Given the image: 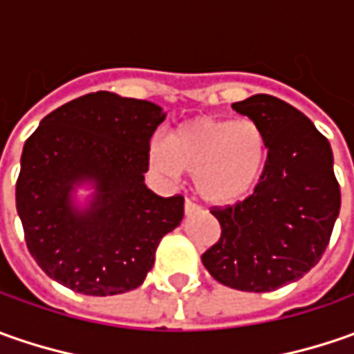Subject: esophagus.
I'll return each instance as SVG.
<instances>
[{
  "label": "esophagus",
  "mask_w": 354,
  "mask_h": 354,
  "mask_svg": "<svg viewBox=\"0 0 354 354\" xmlns=\"http://www.w3.org/2000/svg\"><path fill=\"white\" fill-rule=\"evenodd\" d=\"M195 212H198V207L195 203H191V201L187 198V201H185V214L191 216V214H195Z\"/></svg>",
  "instance_id": "obj_1"
}]
</instances>
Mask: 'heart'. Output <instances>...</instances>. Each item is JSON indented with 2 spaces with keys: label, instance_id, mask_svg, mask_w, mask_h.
Listing matches in <instances>:
<instances>
[{
  "label": "heart",
  "instance_id": "1",
  "mask_svg": "<svg viewBox=\"0 0 354 354\" xmlns=\"http://www.w3.org/2000/svg\"><path fill=\"white\" fill-rule=\"evenodd\" d=\"M268 161L264 131L252 120L195 118L171 133L169 142L156 140L151 163L159 173L193 175V187L205 203L234 205L262 177Z\"/></svg>",
  "mask_w": 354,
  "mask_h": 354
}]
</instances>
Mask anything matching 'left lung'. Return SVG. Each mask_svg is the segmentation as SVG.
Wrapping results in <instances>:
<instances>
[{"mask_svg":"<svg viewBox=\"0 0 354 354\" xmlns=\"http://www.w3.org/2000/svg\"><path fill=\"white\" fill-rule=\"evenodd\" d=\"M260 126L268 161L250 197L212 209L221 240L203 254L212 278L240 292H274L319 262L341 209L333 151L297 108L270 94L232 104Z\"/></svg>","mask_w":354,"mask_h":354,"instance_id":"1","label":"left lung"}]
</instances>
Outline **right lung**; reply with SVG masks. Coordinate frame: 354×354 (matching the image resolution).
<instances>
[{"label":"right lung","mask_w":354,"mask_h":354,"mask_svg":"<svg viewBox=\"0 0 354 354\" xmlns=\"http://www.w3.org/2000/svg\"><path fill=\"white\" fill-rule=\"evenodd\" d=\"M161 106L92 92L41 120L25 142L15 201L27 248L48 278L84 295L136 290L159 240L181 225L183 197L145 187ZM91 195L77 201V189Z\"/></svg>","instance_id":"right-lung-1"}]
</instances>
